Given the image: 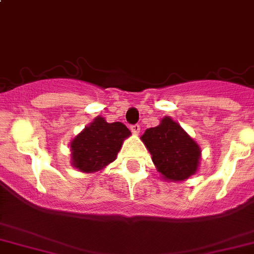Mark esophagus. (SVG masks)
Returning a JSON list of instances; mask_svg holds the SVG:
<instances>
[{
	"mask_svg": "<svg viewBox=\"0 0 254 254\" xmlns=\"http://www.w3.org/2000/svg\"><path fill=\"white\" fill-rule=\"evenodd\" d=\"M130 130H131L132 134L137 135V134H139V132H140V125H139V124L131 125V127H130Z\"/></svg>",
	"mask_w": 254,
	"mask_h": 254,
	"instance_id": "esophagus-1",
	"label": "esophagus"
}]
</instances>
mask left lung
Returning a JSON list of instances; mask_svg holds the SVG:
<instances>
[{
    "label": "left lung",
    "instance_id": "1",
    "mask_svg": "<svg viewBox=\"0 0 254 254\" xmlns=\"http://www.w3.org/2000/svg\"><path fill=\"white\" fill-rule=\"evenodd\" d=\"M141 140L162 179L185 181L197 172L200 146L172 118H162L157 127L145 130Z\"/></svg>",
    "mask_w": 254,
    "mask_h": 254
}]
</instances>
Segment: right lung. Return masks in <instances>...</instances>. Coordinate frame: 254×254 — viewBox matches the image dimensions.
<instances>
[{"label":"right lung","mask_w":254,"mask_h":254,"mask_svg":"<svg viewBox=\"0 0 254 254\" xmlns=\"http://www.w3.org/2000/svg\"><path fill=\"white\" fill-rule=\"evenodd\" d=\"M130 130L123 123H107L97 117L70 142L72 165L82 172L100 171L117 159Z\"/></svg>","instance_id":"right-lung-1"}]
</instances>
